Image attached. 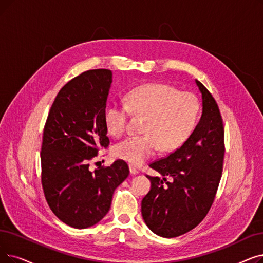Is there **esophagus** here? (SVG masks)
I'll list each match as a JSON object with an SVG mask.
<instances>
[{
  "label": "esophagus",
  "instance_id": "obj_1",
  "mask_svg": "<svg viewBox=\"0 0 263 263\" xmlns=\"http://www.w3.org/2000/svg\"><path fill=\"white\" fill-rule=\"evenodd\" d=\"M130 172H131V174L135 175V174H138V173H139V170L136 168L135 166H133V165H130Z\"/></svg>",
  "mask_w": 263,
  "mask_h": 263
}]
</instances>
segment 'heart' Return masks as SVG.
<instances>
[{
	"mask_svg": "<svg viewBox=\"0 0 263 263\" xmlns=\"http://www.w3.org/2000/svg\"><path fill=\"white\" fill-rule=\"evenodd\" d=\"M131 112L146 116L142 127L144 134L118 143L112 148V155L140 165L159 149L174 152L188 140L199 117L200 102L196 95L167 84L138 86L125 96V103L108 101L105 104L103 117L108 133L116 138L123 135Z\"/></svg>",
	"mask_w": 263,
	"mask_h": 263,
	"instance_id": "obj_1",
	"label": "heart"
}]
</instances>
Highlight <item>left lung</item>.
<instances>
[{"label": "left lung", "mask_w": 263, "mask_h": 263, "mask_svg": "<svg viewBox=\"0 0 263 263\" xmlns=\"http://www.w3.org/2000/svg\"><path fill=\"white\" fill-rule=\"evenodd\" d=\"M196 83L203 102L198 125L174 153L149 163L163 179L147 175L152 189L142 200V215L148 228L162 237L185 234L204 219L222 174L226 148L221 114L206 87Z\"/></svg>", "instance_id": "obj_1"}]
</instances>
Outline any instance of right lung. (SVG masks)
<instances>
[{"mask_svg":"<svg viewBox=\"0 0 263 263\" xmlns=\"http://www.w3.org/2000/svg\"><path fill=\"white\" fill-rule=\"evenodd\" d=\"M111 83L106 68L72 78L57 95L44 125L41 181L45 199L62 222L76 229L103 218L114 191L130 173L120 159L110 166L89 168L99 151L109 146L103 110Z\"/></svg>","mask_w":263,"mask_h":263,"instance_id":"right-lung-1","label":"right lung"}]
</instances>
